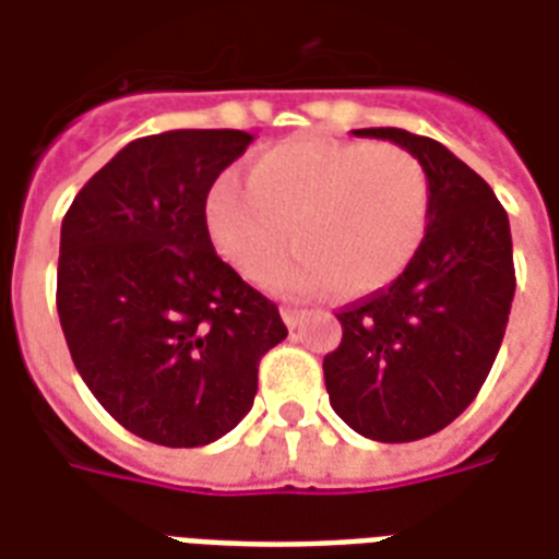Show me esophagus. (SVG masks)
Returning <instances> with one entry per match:
<instances>
[{"label":"esophagus","instance_id":"esophagus-1","mask_svg":"<svg viewBox=\"0 0 559 559\" xmlns=\"http://www.w3.org/2000/svg\"><path fill=\"white\" fill-rule=\"evenodd\" d=\"M280 316H283V321H285V324H288V328H297V324H300V316H304V312H300V309H297V307H283V309H280Z\"/></svg>","mask_w":559,"mask_h":559}]
</instances>
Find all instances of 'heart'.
<instances>
[{
	"label": "heart",
	"mask_w": 559,
	"mask_h": 559,
	"mask_svg": "<svg viewBox=\"0 0 559 559\" xmlns=\"http://www.w3.org/2000/svg\"><path fill=\"white\" fill-rule=\"evenodd\" d=\"M207 229L240 274L259 280L288 237L296 252L264 275L283 295L381 292L408 271L431 219V178L417 154L374 142L292 140L255 157L250 181L223 175Z\"/></svg>",
	"instance_id": "1"
}]
</instances>
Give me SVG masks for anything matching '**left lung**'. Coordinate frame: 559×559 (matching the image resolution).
I'll list each match as a JSON object with an SVG mask.
<instances>
[{"label":"left lung","instance_id":"left-lung-1","mask_svg":"<svg viewBox=\"0 0 559 559\" xmlns=\"http://www.w3.org/2000/svg\"><path fill=\"white\" fill-rule=\"evenodd\" d=\"M354 133L417 154L431 219L396 283L336 312L342 342L324 357V384L357 435L408 443L447 429L486 384L515 295L512 235L495 190L441 142L399 128Z\"/></svg>","mask_w":559,"mask_h":559}]
</instances>
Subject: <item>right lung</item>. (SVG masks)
<instances>
[{"mask_svg": "<svg viewBox=\"0 0 559 559\" xmlns=\"http://www.w3.org/2000/svg\"><path fill=\"white\" fill-rule=\"evenodd\" d=\"M250 142L243 130L128 142L62 219L56 307L73 366L109 417L160 447L235 429L259 360L288 336L207 235V190Z\"/></svg>", "mask_w": 559, "mask_h": 559, "instance_id": "right-lung-1", "label": "right lung"}]
</instances>
